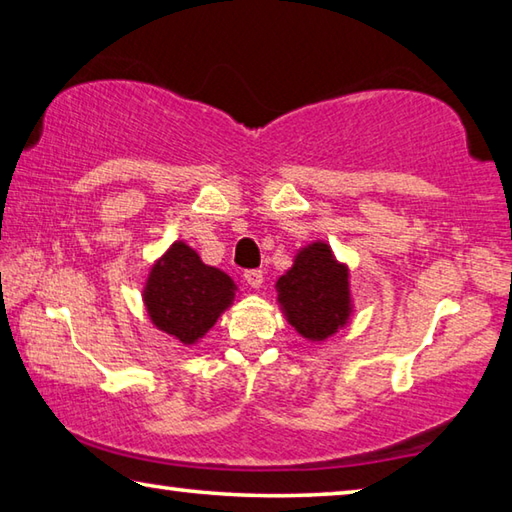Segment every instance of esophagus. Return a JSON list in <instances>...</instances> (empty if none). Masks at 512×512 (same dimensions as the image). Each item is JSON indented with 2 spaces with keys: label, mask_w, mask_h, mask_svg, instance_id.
I'll return each mask as SVG.
<instances>
[{
  "label": "esophagus",
  "mask_w": 512,
  "mask_h": 512,
  "mask_svg": "<svg viewBox=\"0 0 512 512\" xmlns=\"http://www.w3.org/2000/svg\"><path fill=\"white\" fill-rule=\"evenodd\" d=\"M244 280L253 288H259V286L264 284V273L259 271V268H250V271L244 273Z\"/></svg>",
  "instance_id": "obj_1"
}]
</instances>
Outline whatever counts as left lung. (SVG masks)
<instances>
[{
    "label": "left lung",
    "instance_id": "obj_1",
    "mask_svg": "<svg viewBox=\"0 0 512 512\" xmlns=\"http://www.w3.org/2000/svg\"><path fill=\"white\" fill-rule=\"evenodd\" d=\"M275 288L288 324L306 340H327L351 315L349 271L324 241L302 248Z\"/></svg>",
    "mask_w": 512,
    "mask_h": 512
}]
</instances>
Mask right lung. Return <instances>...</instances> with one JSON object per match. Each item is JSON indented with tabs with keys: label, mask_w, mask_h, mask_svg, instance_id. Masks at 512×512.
I'll return each instance as SVG.
<instances>
[{
	"label": "right lung",
	"mask_w": 512,
	"mask_h": 512,
	"mask_svg": "<svg viewBox=\"0 0 512 512\" xmlns=\"http://www.w3.org/2000/svg\"><path fill=\"white\" fill-rule=\"evenodd\" d=\"M237 286L215 266H206L183 241L152 266L143 288L150 320L183 345H194L215 327L221 313L235 300Z\"/></svg>",
	"instance_id": "right-lung-1"
}]
</instances>
